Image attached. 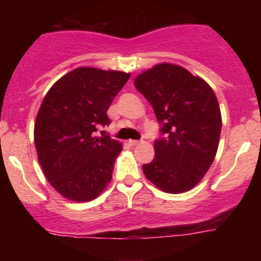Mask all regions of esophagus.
<instances>
[{
    "label": "esophagus",
    "instance_id": "obj_1",
    "mask_svg": "<svg viewBox=\"0 0 261 261\" xmlns=\"http://www.w3.org/2000/svg\"><path fill=\"white\" fill-rule=\"evenodd\" d=\"M140 144H141V141H138V140H129V145H130V146H136V145Z\"/></svg>",
    "mask_w": 261,
    "mask_h": 261
}]
</instances>
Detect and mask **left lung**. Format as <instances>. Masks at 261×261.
<instances>
[{
  "label": "left lung",
  "instance_id": "obj_1",
  "mask_svg": "<svg viewBox=\"0 0 261 261\" xmlns=\"http://www.w3.org/2000/svg\"><path fill=\"white\" fill-rule=\"evenodd\" d=\"M149 100L165 137L142 166L145 176L163 192L183 193L201 181L216 158L222 117L213 89L183 66L162 62L135 78Z\"/></svg>",
  "mask_w": 261,
  "mask_h": 261
}]
</instances>
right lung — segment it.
I'll use <instances>...</instances> for the list:
<instances>
[{
	"mask_svg": "<svg viewBox=\"0 0 261 261\" xmlns=\"http://www.w3.org/2000/svg\"><path fill=\"white\" fill-rule=\"evenodd\" d=\"M129 77L125 71L77 68L45 94L34 140L47 180L65 199L91 201L112 179L123 145L94 132L111 123L107 111Z\"/></svg>",
	"mask_w": 261,
	"mask_h": 261,
	"instance_id": "add662e5",
	"label": "right lung"
}]
</instances>
